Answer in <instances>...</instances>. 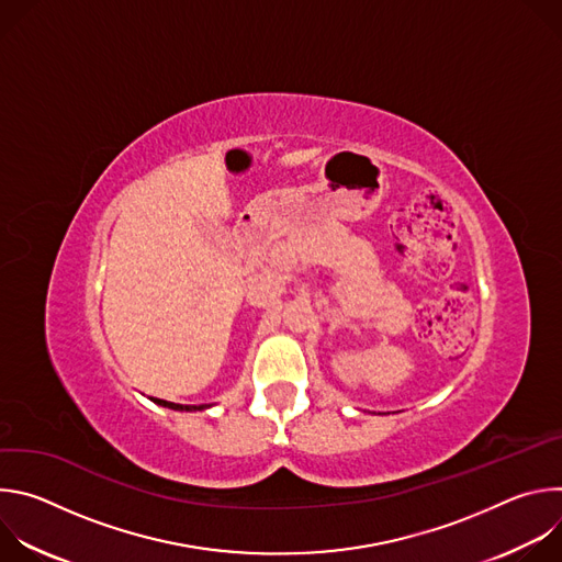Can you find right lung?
Listing matches in <instances>:
<instances>
[{
	"label": "right lung",
	"instance_id": "obj_1",
	"mask_svg": "<svg viewBox=\"0 0 562 562\" xmlns=\"http://www.w3.org/2000/svg\"><path fill=\"white\" fill-rule=\"evenodd\" d=\"M150 400L155 405L173 409V412H204L211 407V405H176V403H167V400H159V397H150Z\"/></svg>",
	"mask_w": 562,
	"mask_h": 562
}]
</instances>
